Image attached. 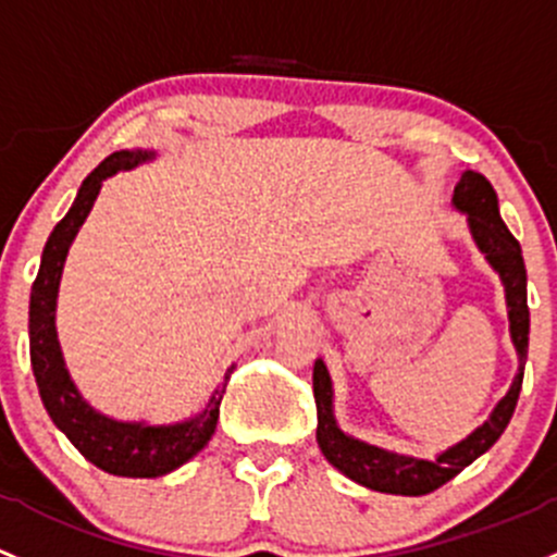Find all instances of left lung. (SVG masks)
I'll use <instances>...</instances> for the list:
<instances>
[{
  "label": "left lung",
  "mask_w": 557,
  "mask_h": 557,
  "mask_svg": "<svg viewBox=\"0 0 557 557\" xmlns=\"http://www.w3.org/2000/svg\"><path fill=\"white\" fill-rule=\"evenodd\" d=\"M454 205L467 213L470 221V232L475 237L478 248L483 250L491 267L499 272L502 283H505L507 307H510V331L515 349L520 355V371L515 376L499 406L494 408L491 419L483 426H478L467 441L459 446L448 448L446 454L437 456L435 461L413 459V456L389 454L368 443L355 441V437L344 435L333 421L331 411V376L323 360L314 362V403H318V443L325 459L331 461L336 470L352 478L355 483L366 485V488L384 491V494H400V496H421L430 491L446 485L450 478L459 475L465 467H470L480 454H485L502 432L510 424L515 406H518L520 384H523V366L525 355H529V298H525V263L520 253V243L512 237L510 230L505 226L499 215V202H496L494 186L485 181V175L467 171L454 189Z\"/></svg>",
  "instance_id": "left-lung-1"
}]
</instances>
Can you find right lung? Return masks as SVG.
Returning a JSON list of instances; mask_svg holds the SVG:
<instances>
[{
	"label": "right lung",
	"instance_id": "right-lung-1",
	"mask_svg": "<svg viewBox=\"0 0 557 557\" xmlns=\"http://www.w3.org/2000/svg\"><path fill=\"white\" fill-rule=\"evenodd\" d=\"M144 160H151L149 151H114L82 181L72 210L58 221V226L47 237L39 274L32 285V304H28V352H32L34 379H37L47 413L87 461L101 467L103 472L125 478L168 475L208 446L210 435L215 432V421H219L221 397L234 371V366L226 371L224 386L215 389L200 417L171 426H146L114 421L92 411L63 368L55 333V298L69 245L85 224L103 178L116 171L136 168Z\"/></svg>",
	"mask_w": 557,
	"mask_h": 557
}]
</instances>
